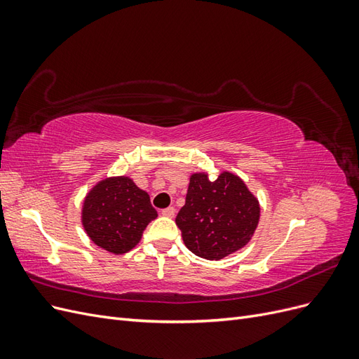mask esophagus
Instances as JSON below:
<instances>
[{
  "mask_svg": "<svg viewBox=\"0 0 359 359\" xmlns=\"http://www.w3.org/2000/svg\"><path fill=\"white\" fill-rule=\"evenodd\" d=\"M161 215H165V217H169V219H172V217L175 215V208H173V206H169V208L161 210Z\"/></svg>",
  "mask_w": 359,
  "mask_h": 359,
  "instance_id": "esophagus-1",
  "label": "esophagus"
}]
</instances>
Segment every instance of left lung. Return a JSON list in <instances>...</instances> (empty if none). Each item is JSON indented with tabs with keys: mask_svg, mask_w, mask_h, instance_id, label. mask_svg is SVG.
<instances>
[{
	"mask_svg": "<svg viewBox=\"0 0 359 359\" xmlns=\"http://www.w3.org/2000/svg\"><path fill=\"white\" fill-rule=\"evenodd\" d=\"M259 217V201L240 177L223 170L211 181L206 172H196L175 223L191 253L220 260L250 243Z\"/></svg>",
	"mask_w": 359,
	"mask_h": 359,
	"instance_id": "obj_1",
	"label": "left lung"
}]
</instances>
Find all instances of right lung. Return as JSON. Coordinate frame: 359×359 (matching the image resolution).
I'll list each match as a JSON object with an SVG mask.
<instances>
[{
  "mask_svg": "<svg viewBox=\"0 0 359 359\" xmlns=\"http://www.w3.org/2000/svg\"><path fill=\"white\" fill-rule=\"evenodd\" d=\"M157 217L149 194L128 177H109L86 193L82 226L90 240L106 252L124 255L135 248Z\"/></svg>",
  "mask_w": 359,
  "mask_h": 359,
  "instance_id": "obj_1",
  "label": "right lung"
}]
</instances>
